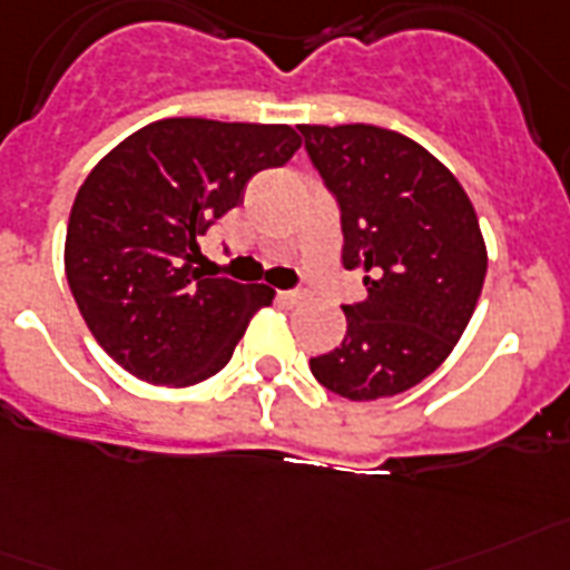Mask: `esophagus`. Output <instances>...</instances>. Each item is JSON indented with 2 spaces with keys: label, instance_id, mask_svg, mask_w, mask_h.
I'll return each mask as SVG.
<instances>
[{
  "label": "esophagus",
  "instance_id": "34e87169",
  "mask_svg": "<svg viewBox=\"0 0 570 570\" xmlns=\"http://www.w3.org/2000/svg\"><path fill=\"white\" fill-rule=\"evenodd\" d=\"M276 299H279L282 305H288V308H294V305L305 303V294H303V291H279V294H276Z\"/></svg>",
  "mask_w": 570,
  "mask_h": 570
}]
</instances>
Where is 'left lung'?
Wrapping results in <instances>:
<instances>
[{"label":"left lung","instance_id":"1","mask_svg":"<svg viewBox=\"0 0 570 570\" xmlns=\"http://www.w3.org/2000/svg\"><path fill=\"white\" fill-rule=\"evenodd\" d=\"M337 195L343 267L366 296L343 305L341 346L312 358L314 379L350 402L411 390L463 337L487 279L472 200L431 150L375 125H299Z\"/></svg>","mask_w":570,"mask_h":570}]
</instances>
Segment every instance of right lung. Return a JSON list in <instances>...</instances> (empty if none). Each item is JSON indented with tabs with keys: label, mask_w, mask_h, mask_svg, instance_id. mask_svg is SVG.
<instances>
[{
	"label": "right lung",
	"mask_w": 570,
	"mask_h": 570,
	"mask_svg": "<svg viewBox=\"0 0 570 570\" xmlns=\"http://www.w3.org/2000/svg\"><path fill=\"white\" fill-rule=\"evenodd\" d=\"M299 145L291 125L180 116L139 127L98 159L75 195L63 265L83 323L127 373L189 387L227 366L276 291L195 271L197 235Z\"/></svg>",
	"instance_id": "obj_1"
}]
</instances>
